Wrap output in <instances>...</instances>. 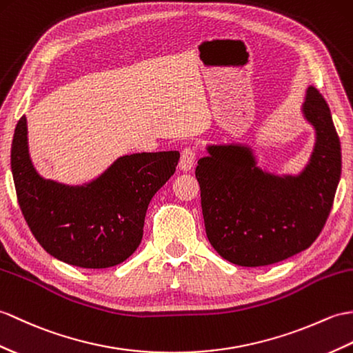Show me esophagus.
Returning <instances> with one entry per match:
<instances>
[{
    "mask_svg": "<svg viewBox=\"0 0 353 353\" xmlns=\"http://www.w3.org/2000/svg\"><path fill=\"white\" fill-rule=\"evenodd\" d=\"M195 163V150L192 147H186L182 152V157H180V170L183 171H190Z\"/></svg>",
    "mask_w": 353,
    "mask_h": 353,
    "instance_id": "esophagus-1",
    "label": "esophagus"
}]
</instances>
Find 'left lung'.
Masks as SVG:
<instances>
[{
	"mask_svg": "<svg viewBox=\"0 0 353 353\" xmlns=\"http://www.w3.org/2000/svg\"><path fill=\"white\" fill-rule=\"evenodd\" d=\"M302 114L316 143L298 176L261 170L251 147L242 144L208 145L209 154L199 161L208 239L230 263H276L307 250L322 232L341 174V147L330 106L313 85Z\"/></svg>",
	"mask_w": 353,
	"mask_h": 353,
	"instance_id": "8db88e82",
	"label": "left lung"
}]
</instances>
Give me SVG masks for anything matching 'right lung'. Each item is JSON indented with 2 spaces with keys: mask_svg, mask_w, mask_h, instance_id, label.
I'll return each instance as SVG.
<instances>
[{
  "mask_svg": "<svg viewBox=\"0 0 353 353\" xmlns=\"http://www.w3.org/2000/svg\"><path fill=\"white\" fill-rule=\"evenodd\" d=\"M22 116L12 143V174L22 215L42 248L85 269L111 268L132 256L152 196L174 174L180 153L125 154L90 183L70 186L37 173Z\"/></svg>",
  "mask_w": 353,
  "mask_h": 353,
  "instance_id": "1",
  "label": "right lung"
}]
</instances>
